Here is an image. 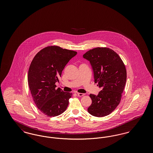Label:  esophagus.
<instances>
[{"instance_id": "obj_1", "label": "esophagus", "mask_w": 153, "mask_h": 153, "mask_svg": "<svg viewBox=\"0 0 153 153\" xmlns=\"http://www.w3.org/2000/svg\"><path fill=\"white\" fill-rule=\"evenodd\" d=\"M77 95H78L79 96H80V97H82V96H84L85 94H82V93H77Z\"/></svg>"}]
</instances>
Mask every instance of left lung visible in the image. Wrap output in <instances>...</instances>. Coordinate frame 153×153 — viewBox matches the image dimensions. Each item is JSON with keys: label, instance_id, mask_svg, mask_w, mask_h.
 <instances>
[{"label": "left lung", "instance_id": "obj_1", "mask_svg": "<svg viewBox=\"0 0 153 153\" xmlns=\"http://www.w3.org/2000/svg\"><path fill=\"white\" fill-rule=\"evenodd\" d=\"M83 57L90 61L95 83L102 88L97 96L89 95L92 102L88 112L94 117L107 116L115 109L122 99L127 79L125 65L115 51L106 47L89 50Z\"/></svg>", "mask_w": 153, "mask_h": 153}]
</instances>
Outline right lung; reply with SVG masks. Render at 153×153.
Returning a JSON list of instances; mask_svg holds the SVG:
<instances>
[{"mask_svg":"<svg viewBox=\"0 0 153 153\" xmlns=\"http://www.w3.org/2000/svg\"><path fill=\"white\" fill-rule=\"evenodd\" d=\"M77 52L49 46L33 59L28 72V83L37 108L48 117H56L65 111L72 94L65 92L55 84L67 63Z\"/></svg>","mask_w":153,"mask_h":153,"instance_id":"1","label":"right lung"}]
</instances>
